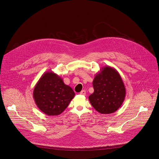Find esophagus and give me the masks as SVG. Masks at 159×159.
Segmentation results:
<instances>
[{
	"mask_svg": "<svg viewBox=\"0 0 159 159\" xmlns=\"http://www.w3.org/2000/svg\"><path fill=\"white\" fill-rule=\"evenodd\" d=\"M80 94H81V95H85V94H86V92H85V90H83V91H81V92H80Z\"/></svg>",
	"mask_w": 159,
	"mask_h": 159,
	"instance_id": "obj_1",
	"label": "esophagus"
}]
</instances>
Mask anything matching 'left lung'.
Returning <instances> with one entry per match:
<instances>
[{
  "mask_svg": "<svg viewBox=\"0 0 159 159\" xmlns=\"http://www.w3.org/2000/svg\"><path fill=\"white\" fill-rule=\"evenodd\" d=\"M94 92L89 97L91 105L102 114L116 111L122 105L126 89L119 72L110 66L102 68L93 81Z\"/></svg>",
  "mask_w": 159,
  "mask_h": 159,
  "instance_id": "obj_1",
  "label": "left lung"
}]
</instances>
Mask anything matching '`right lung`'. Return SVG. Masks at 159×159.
Returning a JSON list of instances; mask_svg holds the SVG:
<instances>
[{"mask_svg": "<svg viewBox=\"0 0 159 159\" xmlns=\"http://www.w3.org/2000/svg\"><path fill=\"white\" fill-rule=\"evenodd\" d=\"M75 96L72 89L52 71L44 73L36 84L33 98L38 107L47 116H58Z\"/></svg>", "mask_w": 159, "mask_h": 159, "instance_id": "add662e5", "label": "right lung"}]
</instances>
